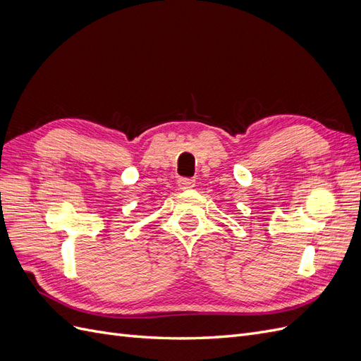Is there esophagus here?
Here are the masks:
<instances>
[{
    "mask_svg": "<svg viewBox=\"0 0 361 361\" xmlns=\"http://www.w3.org/2000/svg\"><path fill=\"white\" fill-rule=\"evenodd\" d=\"M178 185H179L180 190H191V188H194L195 180L194 179H188V178H180L178 180Z\"/></svg>",
    "mask_w": 361,
    "mask_h": 361,
    "instance_id": "obj_1",
    "label": "esophagus"
}]
</instances>
